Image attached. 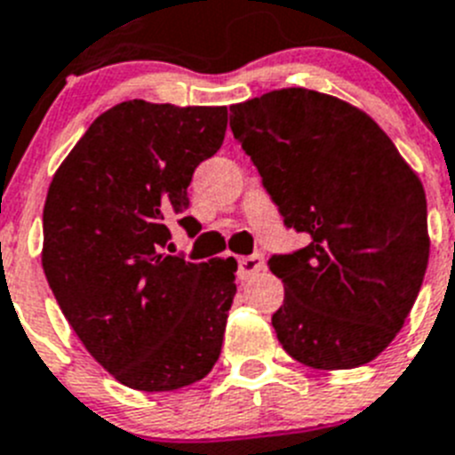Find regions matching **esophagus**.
<instances>
[{
  "mask_svg": "<svg viewBox=\"0 0 455 455\" xmlns=\"http://www.w3.org/2000/svg\"><path fill=\"white\" fill-rule=\"evenodd\" d=\"M263 266H266V260H263V256L260 254L243 256V259H238V276L247 282V279L259 275V272L263 270Z\"/></svg>",
  "mask_w": 455,
  "mask_h": 455,
  "instance_id": "1",
  "label": "esophagus"
}]
</instances>
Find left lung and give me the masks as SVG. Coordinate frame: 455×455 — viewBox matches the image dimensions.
I'll list each match as a JSON object with an SVG mask.
<instances>
[{"instance_id": "1", "label": "left lung", "mask_w": 455, "mask_h": 455, "mask_svg": "<svg viewBox=\"0 0 455 455\" xmlns=\"http://www.w3.org/2000/svg\"><path fill=\"white\" fill-rule=\"evenodd\" d=\"M231 130L283 224L309 235L267 263L286 293L272 315L276 339L311 369L369 364L424 282V185L369 114L318 91L291 86L231 105Z\"/></svg>"}]
</instances>
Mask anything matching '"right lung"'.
<instances>
[{
	"instance_id": "add662e5",
	"label": "right lung",
	"mask_w": 455,
	"mask_h": 455,
	"mask_svg": "<svg viewBox=\"0 0 455 455\" xmlns=\"http://www.w3.org/2000/svg\"><path fill=\"white\" fill-rule=\"evenodd\" d=\"M227 108L125 100L89 125L54 173L43 208V270L98 364L140 392L211 373L235 295V259L162 254L188 211L199 162L215 156Z\"/></svg>"
}]
</instances>
